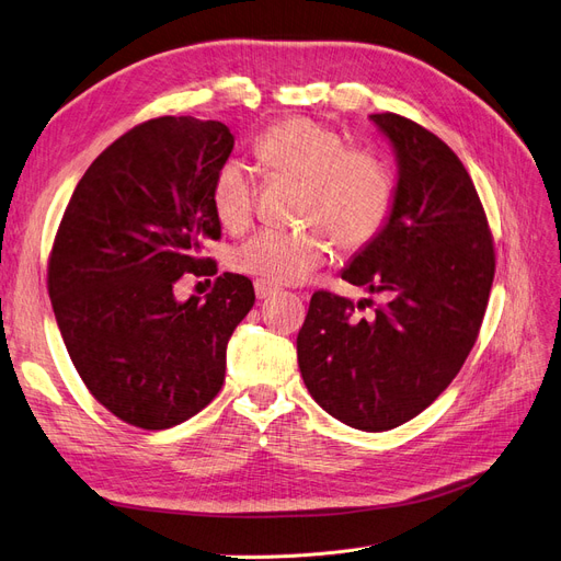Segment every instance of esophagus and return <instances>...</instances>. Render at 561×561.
<instances>
[{"label":"esophagus","instance_id":"esophagus-1","mask_svg":"<svg viewBox=\"0 0 561 561\" xmlns=\"http://www.w3.org/2000/svg\"><path fill=\"white\" fill-rule=\"evenodd\" d=\"M278 287L271 285V283H264V280H254V295H257V299H266L271 295H276Z\"/></svg>","mask_w":561,"mask_h":561}]
</instances>
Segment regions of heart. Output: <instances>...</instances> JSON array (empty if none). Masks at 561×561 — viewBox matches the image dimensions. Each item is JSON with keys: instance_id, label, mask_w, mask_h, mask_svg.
<instances>
[{"instance_id": "heart-1", "label": "heart", "mask_w": 561, "mask_h": 561, "mask_svg": "<svg viewBox=\"0 0 561 561\" xmlns=\"http://www.w3.org/2000/svg\"><path fill=\"white\" fill-rule=\"evenodd\" d=\"M254 159L268 175L301 182V231L264 229L233 252V268L271 285L307 278L332 254V241L344 250L369 245L388 225L396 206V182L388 165L367 149L346 147L334 128L295 116L266 128L254 142ZM213 210L229 231L248 227L254 208V182L248 165L227 161L213 190Z\"/></svg>"}]
</instances>
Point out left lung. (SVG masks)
Returning <instances> with one entry per match:
<instances>
[{
	"mask_svg": "<svg viewBox=\"0 0 561 561\" xmlns=\"http://www.w3.org/2000/svg\"><path fill=\"white\" fill-rule=\"evenodd\" d=\"M369 118L396 149V206L342 278L388 301L358 318L351 299L313 293L297 358L322 410L351 428L381 433L421 414L463 367L478 342L496 254L461 159L412 118Z\"/></svg>",
	"mask_w": 561,
	"mask_h": 561,
	"instance_id": "obj_1",
	"label": "left lung"
}]
</instances>
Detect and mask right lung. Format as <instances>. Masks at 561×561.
<instances>
[{
    "instance_id": "1",
    "label": "right lung",
    "mask_w": 561,
    "mask_h": 561,
    "mask_svg": "<svg viewBox=\"0 0 561 561\" xmlns=\"http://www.w3.org/2000/svg\"><path fill=\"white\" fill-rule=\"evenodd\" d=\"M233 149L222 122L159 116L100 154L67 203L48 257V297L81 381L114 416L163 431L225 383L227 342L254 304L245 276L178 301L184 274L215 276L203 245L222 225L210 190Z\"/></svg>"
}]
</instances>
